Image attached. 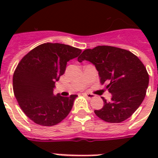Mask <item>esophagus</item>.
<instances>
[{
	"instance_id": "1",
	"label": "esophagus",
	"mask_w": 158,
	"mask_h": 158,
	"mask_svg": "<svg viewBox=\"0 0 158 158\" xmlns=\"http://www.w3.org/2000/svg\"><path fill=\"white\" fill-rule=\"evenodd\" d=\"M84 95L85 97H87V98H90V99L95 98V95H94V94H84Z\"/></svg>"
}]
</instances>
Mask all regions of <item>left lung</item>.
<instances>
[{
	"label": "left lung",
	"mask_w": 158,
	"mask_h": 158,
	"mask_svg": "<svg viewBox=\"0 0 158 158\" xmlns=\"http://www.w3.org/2000/svg\"><path fill=\"white\" fill-rule=\"evenodd\" d=\"M95 65L100 82L105 84L111 100L102 98L104 106L94 112L100 119L110 123L127 120L137 110L146 95L149 76L146 67L130 51L110 46H98L86 49L78 58Z\"/></svg>",
	"instance_id": "left-lung-1"
}]
</instances>
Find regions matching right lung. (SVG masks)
<instances>
[{"label": "right lung", "mask_w": 158, "mask_h": 158, "mask_svg": "<svg viewBox=\"0 0 158 158\" xmlns=\"http://www.w3.org/2000/svg\"><path fill=\"white\" fill-rule=\"evenodd\" d=\"M81 52L65 44L47 43L21 59L13 75L14 94L22 110L33 122L52 126L69 115L78 96H55L53 89L65 71L67 62Z\"/></svg>", "instance_id": "1"}]
</instances>
